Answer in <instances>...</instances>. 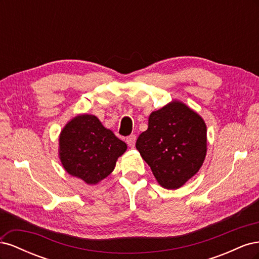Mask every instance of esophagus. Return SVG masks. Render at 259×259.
Wrapping results in <instances>:
<instances>
[{
	"label": "esophagus",
	"instance_id": "34e87169",
	"mask_svg": "<svg viewBox=\"0 0 259 259\" xmlns=\"http://www.w3.org/2000/svg\"><path fill=\"white\" fill-rule=\"evenodd\" d=\"M126 143L130 147H134L135 146V143H136V136L135 135H131L126 138Z\"/></svg>",
	"mask_w": 259,
	"mask_h": 259
}]
</instances>
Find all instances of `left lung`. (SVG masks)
I'll list each match as a JSON object with an SVG mask.
<instances>
[{
  "label": "left lung",
  "mask_w": 259,
  "mask_h": 259,
  "mask_svg": "<svg viewBox=\"0 0 259 259\" xmlns=\"http://www.w3.org/2000/svg\"><path fill=\"white\" fill-rule=\"evenodd\" d=\"M206 124L182 101L173 100L149 115L136 148L165 189H178L201 168L206 155Z\"/></svg>",
  "instance_id": "obj_1"
}]
</instances>
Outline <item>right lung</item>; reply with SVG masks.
<instances>
[{
  "instance_id": "1",
  "label": "right lung",
  "mask_w": 259,
  "mask_h": 259,
  "mask_svg": "<svg viewBox=\"0 0 259 259\" xmlns=\"http://www.w3.org/2000/svg\"><path fill=\"white\" fill-rule=\"evenodd\" d=\"M127 146L106 128L98 117L79 114L69 121L59 136V159L70 175L96 185L112 173Z\"/></svg>"
}]
</instances>
